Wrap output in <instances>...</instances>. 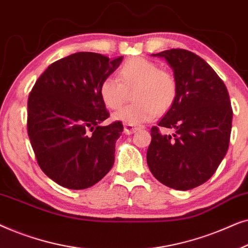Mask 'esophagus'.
I'll return each mask as SVG.
<instances>
[{
  "mask_svg": "<svg viewBox=\"0 0 248 248\" xmlns=\"http://www.w3.org/2000/svg\"><path fill=\"white\" fill-rule=\"evenodd\" d=\"M138 130V127L137 126H134V125H130V124H125L124 125V133L125 134H132V133H134L135 131Z\"/></svg>",
  "mask_w": 248,
  "mask_h": 248,
  "instance_id": "34e87169",
  "label": "esophagus"
}]
</instances>
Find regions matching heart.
Returning <instances> with one entry per match:
<instances>
[{"label":"heart","instance_id":"b5f03b06","mask_svg":"<svg viewBox=\"0 0 248 248\" xmlns=\"http://www.w3.org/2000/svg\"><path fill=\"white\" fill-rule=\"evenodd\" d=\"M135 103L122 107L113 114V120L124 124L140 125L155 118L157 113L169 110L178 94L177 80L170 72L160 70L157 63L143 57H132L123 63L117 80L106 78L99 86L105 106L116 109L132 93Z\"/></svg>","mask_w":248,"mask_h":248}]
</instances>
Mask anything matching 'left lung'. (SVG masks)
<instances>
[{"mask_svg": "<svg viewBox=\"0 0 248 248\" xmlns=\"http://www.w3.org/2000/svg\"><path fill=\"white\" fill-rule=\"evenodd\" d=\"M174 71L178 94L158 126L151 128L147 162L152 175L170 188L187 191L215 174L227 154L232 108L228 90L204 60L186 49L154 54ZM175 130L161 135L160 128Z\"/></svg>", "mask_w": 248, "mask_h": 248, "instance_id": "1", "label": "left lung"}]
</instances>
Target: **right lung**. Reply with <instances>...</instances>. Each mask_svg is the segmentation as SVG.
<instances>
[{
    "label": "right lung",
    "mask_w": 248,
    "mask_h": 248,
    "mask_svg": "<svg viewBox=\"0 0 248 248\" xmlns=\"http://www.w3.org/2000/svg\"><path fill=\"white\" fill-rule=\"evenodd\" d=\"M122 60L91 52L72 54L50 64L30 91V143L42 170L63 187H90L113 167L115 143L124 127L117 121L101 125L109 113L99 86Z\"/></svg>",
    "instance_id": "1"
}]
</instances>
